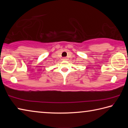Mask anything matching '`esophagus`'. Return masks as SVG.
Returning <instances> with one entry per match:
<instances>
[{
	"label": "esophagus",
	"instance_id": "1",
	"mask_svg": "<svg viewBox=\"0 0 128 128\" xmlns=\"http://www.w3.org/2000/svg\"><path fill=\"white\" fill-rule=\"evenodd\" d=\"M62 60H67V58H65V57H64V58H62Z\"/></svg>",
	"mask_w": 128,
	"mask_h": 128
}]
</instances>
